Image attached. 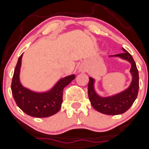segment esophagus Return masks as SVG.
<instances>
[{
  "label": "esophagus",
  "mask_w": 149,
  "mask_h": 149,
  "mask_svg": "<svg viewBox=\"0 0 149 149\" xmlns=\"http://www.w3.org/2000/svg\"><path fill=\"white\" fill-rule=\"evenodd\" d=\"M80 70H81V71H85V68H84V67L81 66V68H80Z\"/></svg>",
  "instance_id": "esophagus-1"
}]
</instances>
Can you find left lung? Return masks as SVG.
I'll use <instances>...</instances> for the list:
<instances>
[{
    "label": "left lung",
    "mask_w": 149,
    "mask_h": 149,
    "mask_svg": "<svg viewBox=\"0 0 149 149\" xmlns=\"http://www.w3.org/2000/svg\"><path fill=\"white\" fill-rule=\"evenodd\" d=\"M122 49L124 52L115 55V56H118L131 63V68L130 71L133 76L132 82L126 90L113 96L103 98L95 93L93 87L94 80L89 78L88 94L91 103L95 110L107 115H118L126 112L136 99L139 93V77L136 63L132 56L126 49L123 48Z\"/></svg>",
    "instance_id": "8db88e82"
}]
</instances>
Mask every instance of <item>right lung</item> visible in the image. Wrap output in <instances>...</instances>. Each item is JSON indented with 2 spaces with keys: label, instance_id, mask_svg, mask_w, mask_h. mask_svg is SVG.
Returning a JSON list of instances; mask_svg holds the SVG:
<instances>
[{
  "label": "right lung",
  "instance_id": "right-lung-1",
  "mask_svg": "<svg viewBox=\"0 0 149 149\" xmlns=\"http://www.w3.org/2000/svg\"><path fill=\"white\" fill-rule=\"evenodd\" d=\"M23 54L18 58L14 70L11 91L17 106L31 116L37 118L48 117L56 113L61 107L63 88L75 79L74 75L61 79L50 91L36 93L21 85L19 79L20 68Z\"/></svg>",
  "mask_w": 149,
  "mask_h": 149
}]
</instances>
